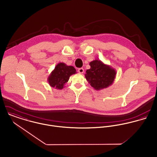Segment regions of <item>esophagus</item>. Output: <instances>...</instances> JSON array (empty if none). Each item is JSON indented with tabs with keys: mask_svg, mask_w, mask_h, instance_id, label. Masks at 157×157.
Wrapping results in <instances>:
<instances>
[{
	"mask_svg": "<svg viewBox=\"0 0 157 157\" xmlns=\"http://www.w3.org/2000/svg\"><path fill=\"white\" fill-rule=\"evenodd\" d=\"M78 72H79V73H80V74H83V73L84 72V69H83V68L81 67V68H79V69H78Z\"/></svg>",
	"mask_w": 157,
	"mask_h": 157,
	"instance_id": "esophagus-1",
	"label": "esophagus"
}]
</instances>
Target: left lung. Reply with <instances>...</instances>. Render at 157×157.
<instances>
[{
  "label": "left lung",
  "instance_id": "obj_1",
  "mask_svg": "<svg viewBox=\"0 0 157 157\" xmlns=\"http://www.w3.org/2000/svg\"><path fill=\"white\" fill-rule=\"evenodd\" d=\"M85 77L90 85L95 90H103L112 85L116 76V71L100 60L90 62Z\"/></svg>",
  "mask_w": 157,
  "mask_h": 157
}]
</instances>
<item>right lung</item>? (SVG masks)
<instances>
[{
    "mask_svg": "<svg viewBox=\"0 0 157 157\" xmlns=\"http://www.w3.org/2000/svg\"><path fill=\"white\" fill-rule=\"evenodd\" d=\"M76 69L72 66H67L64 63H58L48 77V82L57 90H62L70 76L76 74Z\"/></svg>",
    "mask_w": 157,
    "mask_h": 157,
    "instance_id": "1",
    "label": "right lung"
}]
</instances>
